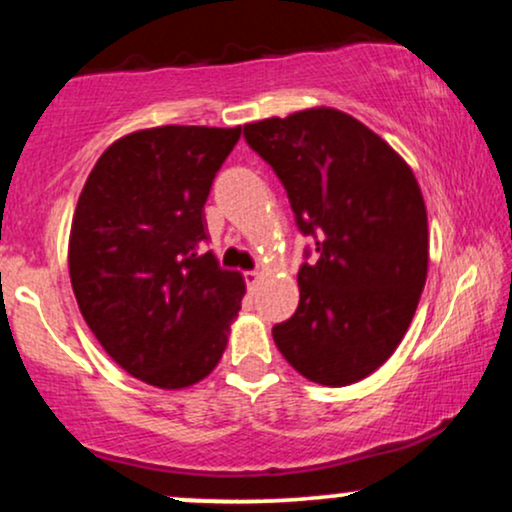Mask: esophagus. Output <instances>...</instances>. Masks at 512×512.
I'll return each mask as SVG.
<instances>
[{
	"mask_svg": "<svg viewBox=\"0 0 512 512\" xmlns=\"http://www.w3.org/2000/svg\"><path fill=\"white\" fill-rule=\"evenodd\" d=\"M243 276H245V284H248L250 291H255L257 286H260V279H262L260 272H245Z\"/></svg>",
	"mask_w": 512,
	"mask_h": 512,
	"instance_id": "1",
	"label": "esophagus"
}]
</instances>
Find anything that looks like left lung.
I'll return each mask as SVG.
<instances>
[{
  "mask_svg": "<svg viewBox=\"0 0 512 512\" xmlns=\"http://www.w3.org/2000/svg\"><path fill=\"white\" fill-rule=\"evenodd\" d=\"M284 182L317 260L298 272L291 320L272 330L303 378L344 387L395 354L428 272V219L409 163L356 117L308 108L245 125Z\"/></svg>",
  "mask_w": 512,
  "mask_h": 512,
  "instance_id": "1",
  "label": "left lung"
}]
</instances>
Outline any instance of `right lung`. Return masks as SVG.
Masks as SVG:
<instances>
[{"label":"right lung","mask_w":512,"mask_h":512,"mask_svg":"<svg viewBox=\"0 0 512 512\" xmlns=\"http://www.w3.org/2000/svg\"><path fill=\"white\" fill-rule=\"evenodd\" d=\"M238 139L240 127L137 129L103 151L76 202V303L105 354L146 385H195L226 351L245 279L202 252L204 202Z\"/></svg>","instance_id":"obj_1"}]
</instances>
